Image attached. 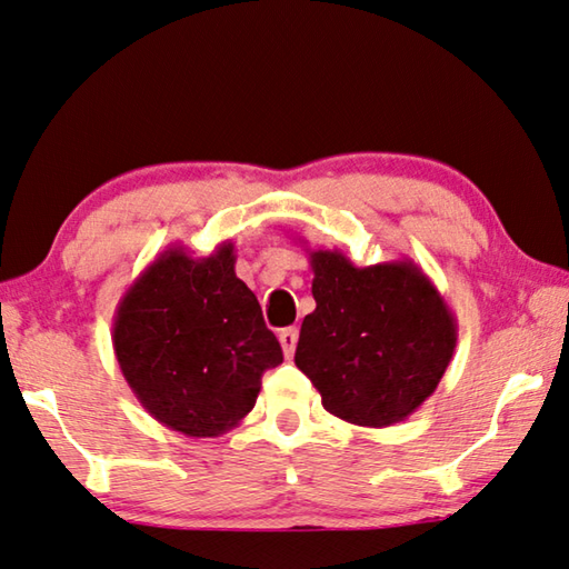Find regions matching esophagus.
<instances>
[{
    "label": "esophagus",
    "instance_id": "34e87169",
    "mask_svg": "<svg viewBox=\"0 0 569 569\" xmlns=\"http://www.w3.org/2000/svg\"><path fill=\"white\" fill-rule=\"evenodd\" d=\"M279 346L284 350V358H292L297 348V328H284L279 332Z\"/></svg>",
    "mask_w": 569,
    "mask_h": 569
}]
</instances>
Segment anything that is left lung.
<instances>
[{"label": "left lung", "mask_w": 569, "mask_h": 569, "mask_svg": "<svg viewBox=\"0 0 569 569\" xmlns=\"http://www.w3.org/2000/svg\"><path fill=\"white\" fill-rule=\"evenodd\" d=\"M310 267L318 307L302 320L297 368L342 421H406L453 358L449 305L413 259L356 267L338 249H315Z\"/></svg>", "instance_id": "obj_1"}]
</instances>
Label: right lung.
<instances>
[{"instance_id":"right-lung-1","label":"right lung","mask_w":569,"mask_h":569,"mask_svg":"<svg viewBox=\"0 0 569 569\" xmlns=\"http://www.w3.org/2000/svg\"><path fill=\"white\" fill-rule=\"evenodd\" d=\"M234 244L209 257L169 247L148 264L113 320L126 383L158 423L193 439L237 428L282 348L254 292L234 272Z\"/></svg>"}]
</instances>
